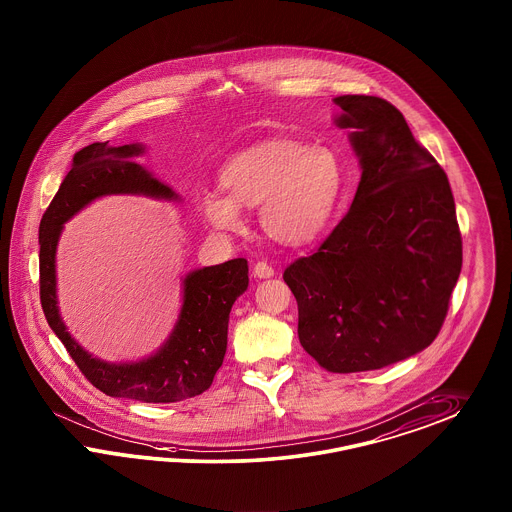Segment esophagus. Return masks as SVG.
I'll list each match as a JSON object with an SVG mask.
<instances>
[{
	"mask_svg": "<svg viewBox=\"0 0 512 512\" xmlns=\"http://www.w3.org/2000/svg\"><path fill=\"white\" fill-rule=\"evenodd\" d=\"M253 276L255 278H261V280H265V278H272L274 276V268L268 265V263H257V265L253 266Z\"/></svg>",
	"mask_w": 512,
	"mask_h": 512,
	"instance_id": "obj_1",
	"label": "esophagus"
}]
</instances>
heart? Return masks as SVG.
I'll return each instance as SVG.
<instances>
[{
	"instance_id": "b5f03b06",
	"label": "heart",
	"mask_w": 512,
	"mask_h": 512,
	"mask_svg": "<svg viewBox=\"0 0 512 512\" xmlns=\"http://www.w3.org/2000/svg\"><path fill=\"white\" fill-rule=\"evenodd\" d=\"M227 194L204 193L200 212L217 232L246 227L242 208H259L261 227L274 242L302 247L327 229L344 194V164L329 147L270 138L232 155L219 170Z\"/></svg>"
}]
</instances>
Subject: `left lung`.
<instances>
[{
  "mask_svg": "<svg viewBox=\"0 0 512 512\" xmlns=\"http://www.w3.org/2000/svg\"><path fill=\"white\" fill-rule=\"evenodd\" d=\"M335 104L361 181L350 212L283 280L299 304L302 348L327 371H374L439 335L461 272V234L448 177L403 113L376 96Z\"/></svg>",
  "mask_w": 512,
  "mask_h": 512,
  "instance_id": "8db88e82",
  "label": "left lung"
}]
</instances>
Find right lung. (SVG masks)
Segmentation results:
<instances>
[{"mask_svg": "<svg viewBox=\"0 0 512 512\" xmlns=\"http://www.w3.org/2000/svg\"><path fill=\"white\" fill-rule=\"evenodd\" d=\"M145 145L111 147L90 143L75 153L51 206L39 225V295L54 335L94 388L109 397L141 403H177L204 393L223 365L234 300L247 289L246 259L204 266L183 278V300L176 325L159 350L140 361L109 363L87 352L73 336L58 310L56 247L64 223L96 198L109 194H140L179 202V194L143 168L136 159Z\"/></svg>", "mask_w": 512, "mask_h": 512, "instance_id": "right-lung-1", "label": "right lung"}]
</instances>
